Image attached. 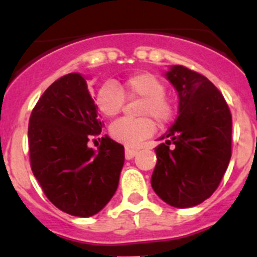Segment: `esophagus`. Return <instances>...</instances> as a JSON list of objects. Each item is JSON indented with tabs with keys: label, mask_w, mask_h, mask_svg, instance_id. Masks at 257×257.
<instances>
[{
	"label": "esophagus",
	"mask_w": 257,
	"mask_h": 257,
	"mask_svg": "<svg viewBox=\"0 0 257 257\" xmlns=\"http://www.w3.org/2000/svg\"><path fill=\"white\" fill-rule=\"evenodd\" d=\"M136 154H138V151H136V149L126 148V153H124V156H126V160H133Z\"/></svg>",
	"instance_id": "obj_1"
}]
</instances>
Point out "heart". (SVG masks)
Listing matches in <instances>:
<instances>
[{
    "mask_svg": "<svg viewBox=\"0 0 257 257\" xmlns=\"http://www.w3.org/2000/svg\"><path fill=\"white\" fill-rule=\"evenodd\" d=\"M123 92L128 97H139L144 103L140 106V115L147 117L139 119L121 118L110 124L109 133L115 142L127 147H136L156 131L153 118L160 126L170 123L174 117V104L166 96L165 83L154 74L148 72L135 73L127 77L118 87L112 82H106L96 94V106L105 117H115L124 104Z\"/></svg>",
    "mask_w": 257,
    "mask_h": 257,
    "instance_id": "1",
    "label": "heart"
}]
</instances>
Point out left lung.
Returning <instances> with one entry per match:
<instances>
[{
  "label": "left lung",
  "mask_w": 257,
  "mask_h": 257,
  "mask_svg": "<svg viewBox=\"0 0 257 257\" xmlns=\"http://www.w3.org/2000/svg\"><path fill=\"white\" fill-rule=\"evenodd\" d=\"M166 79L178 92L179 115L154 148L152 188L167 205L197 206L212 196L231 157V114L225 99L205 76L172 65Z\"/></svg>",
  "instance_id": "obj_1"
}]
</instances>
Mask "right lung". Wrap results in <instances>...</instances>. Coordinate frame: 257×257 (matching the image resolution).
Returning a JSON list of instances; mask_svg holds the SVG:
<instances>
[{
  "label": "right lung",
  "instance_id": "obj_1",
  "mask_svg": "<svg viewBox=\"0 0 257 257\" xmlns=\"http://www.w3.org/2000/svg\"><path fill=\"white\" fill-rule=\"evenodd\" d=\"M81 73L52 83L32 110L29 156L35 178L52 205L72 216L90 217L103 210L118 188L123 145L108 135L97 151L88 138L104 123Z\"/></svg>",
  "mask_w": 257,
  "mask_h": 257
}]
</instances>
